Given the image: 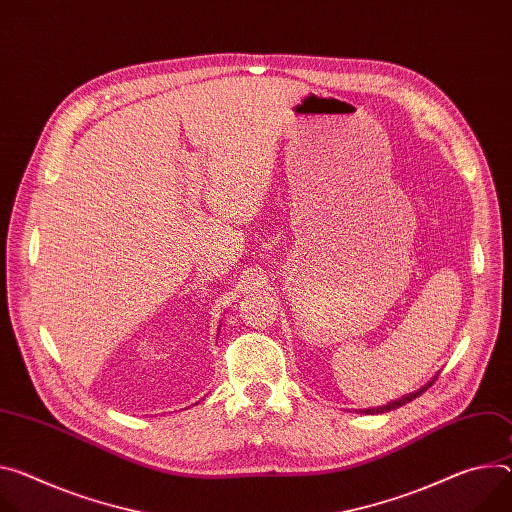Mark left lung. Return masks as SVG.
<instances>
[{
	"mask_svg": "<svg viewBox=\"0 0 512 512\" xmlns=\"http://www.w3.org/2000/svg\"><path fill=\"white\" fill-rule=\"evenodd\" d=\"M437 378V376H435ZM435 378L425 386V388H421V390H416V392H412V394H408V396H404V398H400V400H394V402H390V404H386V406H380V408H367V410H363L365 414H380V412H388V410H396L398 406H402V404H406V402H410V400H414L416 396H421L429 386H433V382H435Z\"/></svg>",
	"mask_w": 512,
	"mask_h": 512,
	"instance_id": "1",
	"label": "left lung"
}]
</instances>
